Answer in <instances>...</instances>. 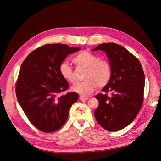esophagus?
I'll list each match as a JSON object with an SVG mask.
<instances>
[{
    "mask_svg": "<svg viewBox=\"0 0 161 161\" xmlns=\"http://www.w3.org/2000/svg\"><path fill=\"white\" fill-rule=\"evenodd\" d=\"M88 99V97H86V96H82V95H81V96L80 97V100H81V101H84V100H86Z\"/></svg>",
    "mask_w": 161,
    "mask_h": 161,
    "instance_id": "obj_1",
    "label": "esophagus"
}]
</instances>
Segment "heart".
<instances>
[{
    "instance_id": "obj_1",
    "label": "heart",
    "mask_w": 161,
    "mask_h": 161,
    "mask_svg": "<svg viewBox=\"0 0 161 161\" xmlns=\"http://www.w3.org/2000/svg\"><path fill=\"white\" fill-rule=\"evenodd\" d=\"M73 62L79 67L86 68L84 81L75 84L72 88L75 92L82 95L91 94L96 87L102 88L110 81L112 75L111 64L105 59L99 57L89 51H82L73 59ZM59 73L64 80L69 83L75 81L73 70L67 62H63L59 68Z\"/></svg>"
}]
</instances>
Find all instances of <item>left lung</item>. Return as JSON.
Listing matches in <instances>:
<instances>
[{
  "label": "left lung",
  "instance_id": "obj_1",
  "mask_svg": "<svg viewBox=\"0 0 161 161\" xmlns=\"http://www.w3.org/2000/svg\"><path fill=\"white\" fill-rule=\"evenodd\" d=\"M99 50L107 54L112 75L102 88L104 93L95 96L99 105L94 115L102 128L117 131L131 124L141 110L144 100V72L137 57L118 44L102 43L93 51Z\"/></svg>",
  "mask_w": 161,
  "mask_h": 161
}]
</instances>
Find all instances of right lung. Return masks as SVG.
I'll use <instances>...</instances> for the list:
<instances>
[{
	"label": "right lung",
	"instance_id": "add662e5",
	"mask_svg": "<svg viewBox=\"0 0 161 161\" xmlns=\"http://www.w3.org/2000/svg\"><path fill=\"white\" fill-rule=\"evenodd\" d=\"M80 50L66 44H45L30 53L20 66L16 82L19 103L29 121L41 131H57L66 122L79 95L68 92L69 84L59 68L68 54Z\"/></svg>",
	"mask_w": 161,
	"mask_h": 161
}]
</instances>
